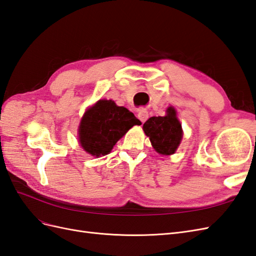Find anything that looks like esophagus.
<instances>
[{"label":"esophagus","instance_id":"1","mask_svg":"<svg viewBox=\"0 0 256 256\" xmlns=\"http://www.w3.org/2000/svg\"><path fill=\"white\" fill-rule=\"evenodd\" d=\"M138 118L144 124L146 122V120L148 118V113H147V111L144 110V109L138 110Z\"/></svg>","mask_w":256,"mask_h":256}]
</instances>
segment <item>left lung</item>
Wrapping results in <instances>:
<instances>
[{
	"label": "left lung",
	"instance_id": "obj_1",
	"mask_svg": "<svg viewBox=\"0 0 256 256\" xmlns=\"http://www.w3.org/2000/svg\"><path fill=\"white\" fill-rule=\"evenodd\" d=\"M166 112L164 116H152L147 120L143 125V130L150 138L154 150L168 156L174 154L180 146L182 129L174 108L168 106Z\"/></svg>",
	"mask_w": 256,
	"mask_h": 256
}]
</instances>
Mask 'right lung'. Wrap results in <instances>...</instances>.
Wrapping results in <instances>:
<instances>
[{
	"label": "right lung",
	"mask_w": 256,
	"mask_h": 256,
	"mask_svg": "<svg viewBox=\"0 0 256 256\" xmlns=\"http://www.w3.org/2000/svg\"><path fill=\"white\" fill-rule=\"evenodd\" d=\"M134 125H141V122L132 112L116 106L113 100L100 99L85 111L80 122V145L92 156H106Z\"/></svg>",
	"instance_id": "1"
}]
</instances>
